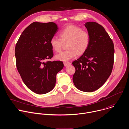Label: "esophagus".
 <instances>
[{
	"mask_svg": "<svg viewBox=\"0 0 129 129\" xmlns=\"http://www.w3.org/2000/svg\"><path fill=\"white\" fill-rule=\"evenodd\" d=\"M71 64V63H70V62H64V66H65V67H66V66H69V65H70Z\"/></svg>",
	"mask_w": 129,
	"mask_h": 129,
	"instance_id": "obj_1",
	"label": "esophagus"
}]
</instances>
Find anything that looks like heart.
Segmentation results:
<instances>
[{"label":"heart","instance_id":"1","mask_svg":"<svg viewBox=\"0 0 129 129\" xmlns=\"http://www.w3.org/2000/svg\"><path fill=\"white\" fill-rule=\"evenodd\" d=\"M60 39L53 37L50 40L52 49L60 52L63 44H66V51L56 55L57 60L68 61L74 58L76 55L80 56L87 51L90 42V35L87 32L76 26L70 25L59 32Z\"/></svg>","mask_w":129,"mask_h":129}]
</instances>
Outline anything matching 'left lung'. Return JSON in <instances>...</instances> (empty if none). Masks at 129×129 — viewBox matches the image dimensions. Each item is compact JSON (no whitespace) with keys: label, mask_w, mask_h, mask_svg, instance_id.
<instances>
[{"label":"left lung","mask_w":129,"mask_h":129,"mask_svg":"<svg viewBox=\"0 0 129 129\" xmlns=\"http://www.w3.org/2000/svg\"><path fill=\"white\" fill-rule=\"evenodd\" d=\"M90 35L87 51L72 63L75 68L73 81L84 92H94L104 84L111 73L114 62L113 43L105 29L94 22L84 24Z\"/></svg>","instance_id":"8db88e82"}]
</instances>
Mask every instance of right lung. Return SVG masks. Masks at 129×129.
Here are the masks:
<instances>
[{
    "label": "right lung",
    "instance_id": "1",
    "mask_svg": "<svg viewBox=\"0 0 129 129\" xmlns=\"http://www.w3.org/2000/svg\"><path fill=\"white\" fill-rule=\"evenodd\" d=\"M58 29L52 22H33L23 31L16 46L18 72L28 88L37 94L54 88L56 75L64 67L62 61L45 62L53 56L50 40Z\"/></svg>",
    "mask_w": 129,
    "mask_h": 129
}]
</instances>
